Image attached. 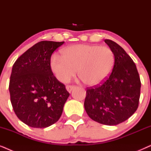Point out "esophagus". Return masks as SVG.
I'll return each instance as SVG.
<instances>
[{"mask_svg": "<svg viewBox=\"0 0 151 151\" xmlns=\"http://www.w3.org/2000/svg\"><path fill=\"white\" fill-rule=\"evenodd\" d=\"M74 88H75V86L73 85H67L66 86V89L67 90V91L69 93H71Z\"/></svg>", "mask_w": 151, "mask_h": 151, "instance_id": "34e87169", "label": "esophagus"}]
</instances>
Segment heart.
Here are the masks:
<instances>
[{"label":"heart","instance_id":"heart-1","mask_svg":"<svg viewBox=\"0 0 151 151\" xmlns=\"http://www.w3.org/2000/svg\"><path fill=\"white\" fill-rule=\"evenodd\" d=\"M115 64V55L108 47L79 44L66 47L62 55L53 54L50 67L60 82H69L76 75L90 86L100 85L110 75Z\"/></svg>","mask_w":151,"mask_h":151}]
</instances>
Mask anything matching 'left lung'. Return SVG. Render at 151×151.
Segmentation results:
<instances>
[{
	"instance_id": "left-lung-1",
	"label": "left lung",
	"mask_w": 151,
	"mask_h": 151,
	"mask_svg": "<svg viewBox=\"0 0 151 151\" xmlns=\"http://www.w3.org/2000/svg\"><path fill=\"white\" fill-rule=\"evenodd\" d=\"M104 42L114 53V67L102 84L86 90L84 105L93 120L114 126L127 120L137 110L141 82L135 64L122 47L109 39Z\"/></svg>"
}]
</instances>
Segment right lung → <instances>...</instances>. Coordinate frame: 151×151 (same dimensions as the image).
I'll use <instances>...</instances> for the list:
<instances>
[{"mask_svg": "<svg viewBox=\"0 0 151 151\" xmlns=\"http://www.w3.org/2000/svg\"><path fill=\"white\" fill-rule=\"evenodd\" d=\"M64 42L41 41L14 64L9 86L12 105L18 119L29 127L47 128L63 113L69 93L53 75L50 59Z\"/></svg>", "mask_w": 151, "mask_h": 151, "instance_id": "add662e5", "label": "right lung"}]
</instances>
